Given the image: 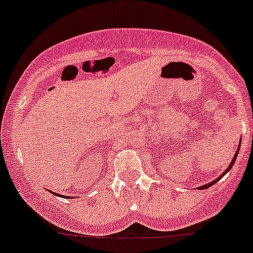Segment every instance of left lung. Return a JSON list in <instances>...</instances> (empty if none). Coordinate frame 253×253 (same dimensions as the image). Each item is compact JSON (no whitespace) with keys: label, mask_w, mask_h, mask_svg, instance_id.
<instances>
[{"label":"left lung","mask_w":253,"mask_h":253,"mask_svg":"<svg viewBox=\"0 0 253 253\" xmlns=\"http://www.w3.org/2000/svg\"><path fill=\"white\" fill-rule=\"evenodd\" d=\"M240 144L241 143H239V148H238V150H237V152H235V155H234V157H233V160H232V162H230V165L228 166V168H227L226 169V170H224L223 171V173H222L221 174V175L220 176H218L217 177V179H216V180H213V181H211V182H209V184H207V185H203V186H201V187H198V188H201V190H205V188H208V187H210V186H212L213 184H216V182H217L218 181V180H220L221 179V177L222 176H224V175H226V174L227 173H228V171L230 170V168H232L233 167V165H234V162H235V160H237V156H238V154H239V149H240Z\"/></svg>","instance_id":"left-lung-1"}]
</instances>
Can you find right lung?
I'll list each match as a JSON object with an SVG mask.
<instances>
[{
  "label": "right lung",
  "instance_id": "1",
  "mask_svg": "<svg viewBox=\"0 0 253 253\" xmlns=\"http://www.w3.org/2000/svg\"><path fill=\"white\" fill-rule=\"evenodd\" d=\"M50 192H51V191H50ZM52 194H55V196H59V197H62V198H71V197L69 196H62V194H57V193H55V192H51Z\"/></svg>",
  "mask_w": 253,
  "mask_h": 253
}]
</instances>
